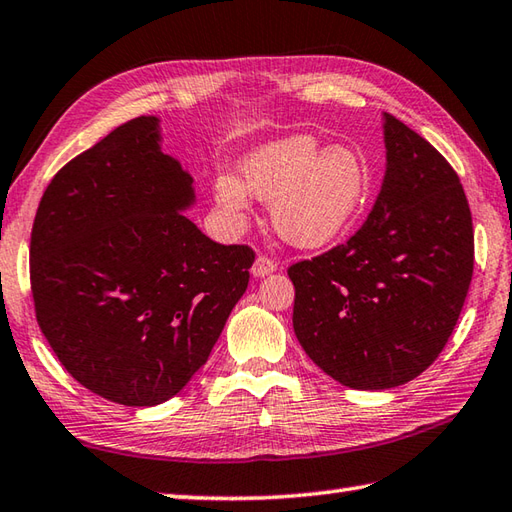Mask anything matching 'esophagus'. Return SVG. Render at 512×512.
<instances>
[{"mask_svg": "<svg viewBox=\"0 0 512 512\" xmlns=\"http://www.w3.org/2000/svg\"><path fill=\"white\" fill-rule=\"evenodd\" d=\"M275 270H277V264L273 262V259L259 255V257L255 259L253 268H250V273H253V277H266V275H270V273H275Z\"/></svg>", "mask_w": 512, "mask_h": 512, "instance_id": "esophagus-1", "label": "esophagus"}]
</instances>
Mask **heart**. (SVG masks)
Returning <instances> with one entry per match:
<instances>
[{"mask_svg":"<svg viewBox=\"0 0 512 512\" xmlns=\"http://www.w3.org/2000/svg\"><path fill=\"white\" fill-rule=\"evenodd\" d=\"M368 170L353 148L322 150L313 135H288L255 148L242 162V179L219 175L217 206L242 217L248 195L270 202V222L288 244L319 248L337 239L362 210Z\"/></svg>","mask_w":512,"mask_h":512,"instance_id":"b5f03b06","label":"heart"}]
</instances>
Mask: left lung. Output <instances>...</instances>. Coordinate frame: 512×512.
<instances>
[{
    "label": "left lung",
    "instance_id": "1",
    "mask_svg": "<svg viewBox=\"0 0 512 512\" xmlns=\"http://www.w3.org/2000/svg\"><path fill=\"white\" fill-rule=\"evenodd\" d=\"M386 173L346 244L288 268L306 355L355 390L402 386L435 362L473 279V217L459 177L384 113Z\"/></svg>",
    "mask_w": 512,
    "mask_h": 512
}]
</instances>
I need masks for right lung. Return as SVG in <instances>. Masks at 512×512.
Wrapping results in <instances>:
<instances>
[{"mask_svg":"<svg viewBox=\"0 0 512 512\" xmlns=\"http://www.w3.org/2000/svg\"><path fill=\"white\" fill-rule=\"evenodd\" d=\"M193 177L137 117L48 184L30 235L37 324L79 384L108 402L157 406L182 390L246 293L255 253L184 215Z\"/></svg>","mask_w":512,"mask_h":512,"instance_id":"obj_1","label":"right lung"}]
</instances>
